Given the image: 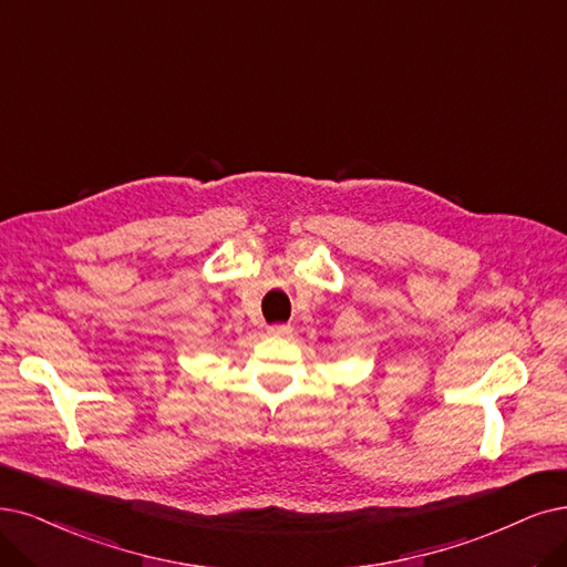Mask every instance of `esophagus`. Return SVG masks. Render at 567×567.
Instances as JSON below:
<instances>
[{
    "instance_id": "34e87169",
    "label": "esophagus",
    "mask_w": 567,
    "mask_h": 567,
    "mask_svg": "<svg viewBox=\"0 0 567 567\" xmlns=\"http://www.w3.org/2000/svg\"><path fill=\"white\" fill-rule=\"evenodd\" d=\"M289 331H291L289 324H270L268 327V333H272V337H287Z\"/></svg>"
}]
</instances>
